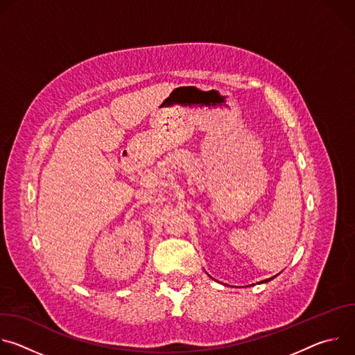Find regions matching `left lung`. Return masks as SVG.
<instances>
[{"mask_svg": "<svg viewBox=\"0 0 355 355\" xmlns=\"http://www.w3.org/2000/svg\"><path fill=\"white\" fill-rule=\"evenodd\" d=\"M272 278H274V277H272ZM272 278H268V279H264V281H263V282H268V281H271V279H272Z\"/></svg>", "mask_w": 355, "mask_h": 355, "instance_id": "8db88e82", "label": "left lung"}]
</instances>
